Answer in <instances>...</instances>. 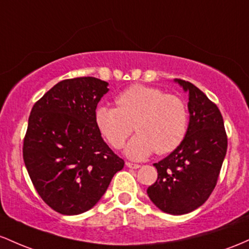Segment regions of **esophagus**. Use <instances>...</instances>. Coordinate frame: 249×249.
Returning a JSON list of instances; mask_svg holds the SVG:
<instances>
[{"label": "esophagus", "instance_id": "34e87169", "mask_svg": "<svg viewBox=\"0 0 249 249\" xmlns=\"http://www.w3.org/2000/svg\"><path fill=\"white\" fill-rule=\"evenodd\" d=\"M125 166L128 167V168H132V169H138L140 168V164H136V163H132V162H125Z\"/></svg>", "mask_w": 249, "mask_h": 249}]
</instances>
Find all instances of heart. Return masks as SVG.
Returning <instances> with one entry per match:
<instances>
[{"mask_svg": "<svg viewBox=\"0 0 249 249\" xmlns=\"http://www.w3.org/2000/svg\"><path fill=\"white\" fill-rule=\"evenodd\" d=\"M116 107L99 106L95 124L111 147L121 148L133 133L125 154L134 160H143L155 152L168 154L182 143L188 130V109L177 95L162 89L134 85L115 99Z\"/></svg>", "mask_w": 249, "mask_h": 249, "instance_id": "b5f03b06", "label": "heart"}]
</instances>
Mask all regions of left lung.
<instances>
[{"mask_svg": "<svg viewBox=\"0 0 249 249\" xmlns=\"http://www.w3.org/2000/svg\"><path fill=\"white\" fill-rule=\"evenodd\" d=\"M174 81L188 93V130L174 152L154 163L158 180L147 194L164 213L182 215L202 206L215 188L227 152V135L216 105L193 83Z\"/></svg>", "mask_w": 249, "mask_h": 249, "instance_id": "left-lung-1", "label": "left lung"}]
</instances>
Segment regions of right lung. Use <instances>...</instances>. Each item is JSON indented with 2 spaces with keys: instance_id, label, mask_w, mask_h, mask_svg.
I'll return each instance as SVG.
<instances>
[{
  "instance_id": "1",
  "label": "right lung",
  "mask_w": 249,
  "mask_h": 249,
  "mask_svg": "<svg viewBox=\"0 0 249 249\" xmlns=\"http://www.w3.org/2000/svg\"><path fill=\"white\" fill-rule=\"evenodd\" d=\"M108 82L63 80L35 103L28 120L23 160L42 200L63 215L93 208L124 166L95 124Z\"/></svg>"
}]
</instances>
